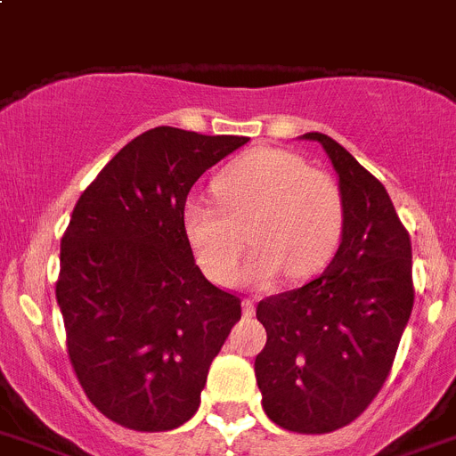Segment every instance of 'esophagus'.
<instances>
[{"mask_svg":"<svg viewBox=\"0 0 456 456\" xmlns=\"http://www.w3.org/2000/svg\"><path fill=\"white\" fill-rule=\"evenodd\" d=\"M243 315H245V318H252V315H254V302H252V299H243Z\"/></svg>","mask_w":456,"mask_h":456,"instance_id":"1","label":"esophagus"}]
</instances>
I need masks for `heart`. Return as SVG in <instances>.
<instances>
[{
  "label": "heart",
  "instance_id": "b5f03b06",
  "mask_svg": "<svg viewBox=\"0 0 456 456\" xmlns=\"http://www.w3.org/2000/svg\"><path fill=\"white\" fill-rule=\"evenodd\" d=\"M218 204L186 200L183 233L200 268L216 284H232L245 249L254 252L245 281L265 289L284 273L306 279L334 254L343 229V200L327 175L277 147H256L216 179Z\"/></svg>",
  "mask_w": 456,
  "mask_h": 456
}]
</instances>
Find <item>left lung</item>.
I'll return each instance as SVG.
<instances>
[{
	"instance_id": "1",
	"label": "left lung",
	"mask_w": 456,
	"mask_h": 456,
	"mask_svg": "<svg viewBox=\"0 0 456 456\" xmlns=\"http://www.w3.org/2000/svg\"><path fill=\"white\" fill-rule=\"evenodd\" d=\"M302 138L338 175L340 245L320 277L258 302L268 340L254 372L270 420L327 434L366 411L391 372L413 309L411 240L387 188L346 147L318 131Z\"/></svg>"
}]
</instances>
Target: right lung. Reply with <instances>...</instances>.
<instances>
[{
  "label": "right lung",
  "mask_w": 456,
  "mask_h": 456,
  "mask_svg": "<svg viewBox=\"0 0 456 456\" xmlns=\"http://www.w3.org/2000/svg\"><path fill=\"white\" fill-rule=\"evenodd\" d=\"M245 136L157 126L81 192L61 238L56 302L88 400L122 428L166 432L200 407L240 299L195 265L182 211L192 183Z\"/></svg>",
  "instance_id": "add662e5"
}]
</instances>
